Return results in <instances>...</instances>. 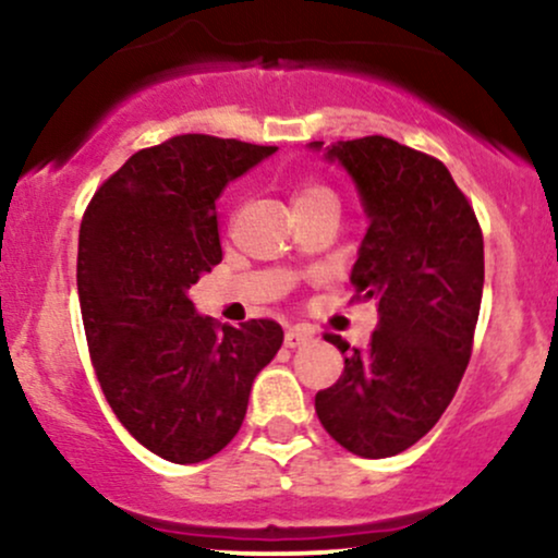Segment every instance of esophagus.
<instances>
[{
	"mask_svg": "<svg viewBox=\"0 0 558 558\" xmlns=\"http://www.w3.org/2000/svg\"><path fill=\"white\" fill-rule=\"evenodd\" d=\"M312 341V336L301 328H288L286 330V345L288 349H299V345H306Z\"/></svg>",
	"mask_w": 558,
	"mask_h": 558,
	"instance_id": "obj_1",
	"label": "esophagus"
}]
</instances>
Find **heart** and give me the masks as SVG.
<instances>
[{
	"label": "heart",
	"mask_w": 558,
	"mask_h": 558,
	"mask_svg": "<svg viewBox=\"0 0 558 558\" xmlns=\"http://www.w3.org/2000/svg\"><path fill=\"white\" fill-rule=\"evenodd\" d=\"M317 194H330V191L319 189V185H304V189H301L296 194V198H310V196H317Z\"/></svg>",
	"instance_id": "1"
}]
</instances>
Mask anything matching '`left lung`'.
<instances>
[{
  "label": "left lung",
  "mask_w": 558,
  "mask_h": 558,
  "mask_svg": "<svg viewBox=\"0 0 558 558\" xmlns=\"http://www.w3.org/2000/svg\"><path fill=\"white\" fill-rule=\"evenodd\" d=\"M360 194L367 230L351 286L375 299L380 325L367 351L345 354L336 386L315 396L330 438L364 459L407 451L457 393L472 354L483 299V233L451 172L393 138L367 136L323 146Z\"/></svg>",
  "instance_id": "obj_1"
}]
</instances>
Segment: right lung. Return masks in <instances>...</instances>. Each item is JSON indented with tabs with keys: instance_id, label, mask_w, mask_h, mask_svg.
Masks as SVG:
<instances>
[{
	"instance_id": "right-lung-1",
	"label": "right lung",
	"mask_w": 558,
	"mask_h": 558,
	"mask_svg": "<svg viewBox=\"0 0 558 558\" xmlns=\"http://www.w3.org/2000/svg\"><path fill=\"white\" fill-rule=\"evenodd\" d=\"M275 151L185 133L136 151L83 215L78 299L96 377L125 430L172 464L235 438L254 377L283 345L272 319L220 328L189 296L222 259L217 196Z\"/></svg>"
}]
</instances>
